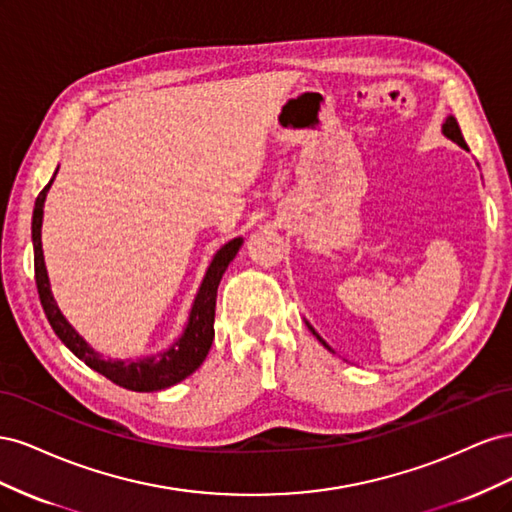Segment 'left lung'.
<instances>
[{"label": "left lung", "instance_id": "8db88e82", "mask_svg": "<svg viewBox=\"0 0 512 512\" xmlns=\"http://www.w3.org/2000/svg\"><path fill=\"white\" fill-rule=\"evenodd\" d=\"M442 130H444V134H446L448 138H451V141H455L459 147L468 149L466 141H463V134H461V130H459V123H457V119H455V117H448ZM309 331H312V333L318 337V342H322V346H324V348H329V346H327V342H324V339H322V337H320V335H318V333H316L312 327H309ZM329 350H331V348H329Z\"/></svg>", "mask_w": 512, "mask_h": 512}]
</instances>
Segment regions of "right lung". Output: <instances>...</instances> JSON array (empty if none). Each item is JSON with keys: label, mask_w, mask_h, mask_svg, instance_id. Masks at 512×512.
I'll return each instance as SVG.
<instances>
[{"label": "right lung", "mask_w": 512, "mask_h": 512, "mask_svg": "<svg viewBox=\"0 0 512 512\" xmlns=\"http://www.w3.org/2000/svg\"><path fill=\"white\" fill-rule=\"evenodd\" d=\"M53 179L49 185L38 194L36 207H34V220H32V239H34V273H36V286L40 294V303L49 324L53 327L55 335L70 348L74 356L91 367L104 378L123 386L128 391L136 393H151V391H162L168 389L181 380L188 378L190 374L203 365L207 359L209 348L213 344V320H215V299H218V286L230 260L235 258L243 239H232L228 241L222 250L213 256L211 265L207 269V275L200 290L196 294V301L190 312V322L185 327L183 335L177 342L170 346L166 352H160L158 356H151V359L141 361H104L100 354L91 350L85 339L76 333L66 318L61 316L59 307L51 294L49 286V275H46L44 267V256H42V241H40V228H42V207L46 192H49Z\"/></svg>", "instance_id": "add662e5"}]
</instances>
